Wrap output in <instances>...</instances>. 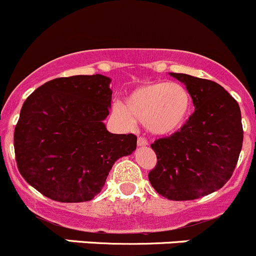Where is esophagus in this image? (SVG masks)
I'll return each instance as SVG.
<instances>
[{
  "label": "esophagus",
  "instance_id": "34e87169",
  "mask_svg": "<svg viewBox=\"0 0 256 256\" xmlns=\"http://www.w3.org/2000/svg\"><path fill=\"white\" fill-rule=\"evenodd\" d=\"M136 143H138L139 146H148V140H146V138H143V136H139L138 140H136Z\"/></svg>",
  "mask_w": 256,
  "mask_h": 256
}]
</instances>
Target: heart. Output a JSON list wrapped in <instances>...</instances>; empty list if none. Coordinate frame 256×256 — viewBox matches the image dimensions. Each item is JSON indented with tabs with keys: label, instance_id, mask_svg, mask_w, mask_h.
Instances as JSON below:
<instances>
[{
	"label": "heart",
	"instance_id": "1",
	"mask_svg": "<svg viewBox=\"0 0 256 256\" xmlns=\"http://www.w3.org/2000/svg\"><path fill=\"white\" fill-rule=\"evenodd\" d=\"M113 110L126 123H146L156 136H172L184 127L192 113V97L180 83L153 80L144 82L130 90L126 104L117 102Z\"/></svg>",
	"mask_w": 256,
	"mask_h": 256
}]
</instances>
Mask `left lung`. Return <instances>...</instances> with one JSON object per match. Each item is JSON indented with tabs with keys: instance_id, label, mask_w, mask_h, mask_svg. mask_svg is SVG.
Here are the masks:
<instances>
[{
	"instance_id": "8db88e82",
	"label": "left lung",
	"mask_w": 256,
	"mask_h": 256,
	"mask_svg": "<svg viewBox=\"0 0 256 256\" xmlns=\"http://www.w3.org/2000/svg\"><path fill=\"white\" fill-rule=\"evenodd\" d=\"M169 74L184 83L196 110L180 130L152 144L158 163L148 178L164 198L193 200L216 192L232 176L242 146V113L213 80Z\"/></svg>"
}]
</instances>
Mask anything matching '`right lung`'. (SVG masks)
Segmentation results:
<instances>
[{"label":"right lung","instance_id":"add662e5","mask_svg":"<svg viewBox=\"0 0 256 256\" xmlns=\"http://www.w3.org/2000/svg\"><path fill=\"white\" fill-rule=\"evenodd\" d=\"M110 77L56 78L37 88L22 106L14 128V154L24 180L52 200H92L113 164L136 148L134 134H113Z\"/></svg>","mask_w":256,"mask_h":256}]
</instances>
